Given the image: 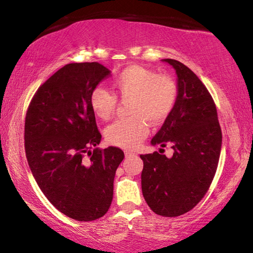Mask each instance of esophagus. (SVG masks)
Here are the masks:
<instances>
[{
  "label": "esophagus",
  "mask_w": 253,
  "mask_h": 253,
  "mask_svg": "<svg viewBox=\"0 0 253 253\" xmlns=\"http://www.w3.org/2000/svg\"><path fill=\"white\" fill-rule=\"evenodd\" d=\"M124 154H126V157L127 158V157H130V155H134L136 153H134V152H132V151H126V152H124Z\"/></svg>",
  "instance_id": "1"
}]
</instances>
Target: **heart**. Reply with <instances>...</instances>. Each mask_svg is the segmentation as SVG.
Masks as SVG:
<instances>
[{"label": "heart", "instance_id": "heart-1", "mask_svg": "<svg viewBox=\"0 0 253 253\" xmlns=\"http://www.w3.org/2000/svg\"><path fill=\"white\" fill-rule=\"evenodd\" d=\"M115 95L129 99V119L119 120L106 129L109 144L122 148H134L148 133V122L160 124L170 115L178 98L175 79L158 74L141 65H129L112 79ZM108 89L96 86L89 93V106L100 120L107 121L116 109V96Z\"/></svg>", "mask_w": 253, "mask_h": 253}]
</instances>
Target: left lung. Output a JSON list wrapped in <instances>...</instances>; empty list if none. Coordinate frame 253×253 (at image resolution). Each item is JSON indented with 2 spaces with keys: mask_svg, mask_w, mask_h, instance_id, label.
Masks as SVG:
<instances>
[{
  "mask_svg": "<svg viewBox=\"0 0 253 253\" xmlns=\"http://www.w3.org/2000/svg\"><path fill=\"white\" fill-rule=\"evenodd\" d=\"M177 75L178 98L164 126L152 139L174 154L140 155L141 190L155 214L174 217L192 210L209 191L219 164L222 132L212 95L193 71L181 62L164 60Z\"/></svg>",
  "mask_w": 253,
  "mask_h": 253,
  "instance_id": "1",
  "label": "left lung"
}]
</instances>
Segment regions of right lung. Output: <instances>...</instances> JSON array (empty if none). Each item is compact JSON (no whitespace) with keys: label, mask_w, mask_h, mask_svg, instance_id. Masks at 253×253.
I'll list each match as a JSON object with an SVG mask.
<instances>
[{"label":"right lung","mask_w":253,"mask_h":253,"mask_svg":"<svg viewBox=\"0 0 253 253\" xmlns=\"http://www.w3.org/2000/svg\"><path fill=\"white\" fill-rule=\"evenodd\" d=\"M109 75L98 62L64 65L38 88L26 112L24 139L33 177L60 212L77 221L108 212L124 159L119 147H96L101 133L89 93Z\"/></svg>","instance_id":"obj_1"}]
</instances>
